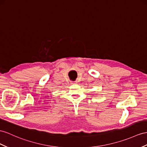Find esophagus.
Instances as JSON below:
<instances>
[{
	"label": "esophagus",
	"instance_id": "1",
	"mask_svg": "<svg viewBox=\"0 0 147 147\" xmlns=\"http://www.w3.org/2000/svg\"><path fill=\"white\" fill-rule=\"evenodd\" d=\"M71 83H76V82H71Z\"/></svg>",
	"mask_w": 147,
	"mask_h": 147
}]
</instances>
